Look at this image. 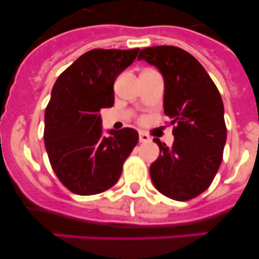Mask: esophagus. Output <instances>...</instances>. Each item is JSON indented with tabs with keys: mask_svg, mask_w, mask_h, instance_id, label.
I'll return each mask as SVG.
<instances>
[{
	"mask_svg": "<svg viewBox=\"0 0 259 259\" xmlns=\"http://www.w3.org/2000/svg\"><path fill=\"white\" fill-rule=\"evenodd\" d=\"M139 139H140V142H149L150 141V136L146 134H144V132H140L139 135Z\"/></svg>",
	"mask_w": 259,
	"mask_h": 259,
	"instance_id": "obj_1",
	"label": "esophagus"
}]
</instances>
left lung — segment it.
I'll list each match as a JSON object with an SVG mask.
<instances>
[{
  "mask_svg": "<svg viewBox=\"0 0 259 259\" xmlns=\"http://www.w3.org/2000/svg\"><path fill=\"white\" fill-rule=\"evenodd\" d=\"M137 60L163 75L164 114L176 124L170 148L154 140L160 153L150 165L151 181L163 195L190 200L209 187L221 165L226 144L221 95L201 64L179 47H148Z\"/></svg>",
  "mask_w": 259,
  "mask_h": 259,
  "instance_id": "left-lung-1",
  "label": "left lung"
}]
</instances>
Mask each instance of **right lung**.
Masks as SVG:
<instances>
[{
    "label": "right lung",
    "instance_id": "right-lung-1",
    "mask_svg": "<svg viewBox=\"0 0 259 259\" xmlns=\"http://www.w3.org/2000/svg\"><path fill=\"white\" fill-rule=\"evenodd\" d=\"M140 49H95L64 70L45 113V146L61 184L77 195H95L117 184L139 141L134 128L104 136L100 109L114 104L113 84Z\"/></svg>",
    "mask_w": 259,
    "mask_h": 259
}]
</instances>
